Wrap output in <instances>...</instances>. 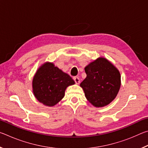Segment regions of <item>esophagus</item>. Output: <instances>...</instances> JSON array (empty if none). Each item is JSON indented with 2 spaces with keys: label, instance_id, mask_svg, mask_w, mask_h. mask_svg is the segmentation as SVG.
I'll return each instance as SVG.
<instances>
[{
  "label": "esophagus",
  "instance_id": "obj_1",
  "mask_svg": "<svg viewBox=\"0 0 148 148\" xmlns=\"http://www.w3.org/2000/svg\"><path fill=\"white\" fill-rule=\"evenodd\" d=\"M73 79L74 80L75 83H76V84H79L80 80H79V78L78 77H77V76H74V77H73Z\"/></svg>",
  "mask_w": 148,
  "mask_h": 148
}]
</instances>
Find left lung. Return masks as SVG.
<instances>
[{
    "instance_id": "left-lung-1",
    "label": "left lung",
    "mask_w": 148,
    "mask_h": 148,
    "mask_svg": "<svg viewBox=\"0 0 148 148\" xmlns=\"http://www.w3.org/2000/svg\"><path fill=\"white\" fill-rule=\"evenodd\" d=\"M86 78L80 84L86 99L96 107L110 104L121 86L119 72L107 59L100 57L85 68Z\"/></svg>"
}]
</instances>
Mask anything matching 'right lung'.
Returning a JSON list of instances; mask_svg holds the SVG:
<instances>
[{"instance_id":"add662e5","label":"right lung","mask_w":148,"mask_h":148,"mask_svg":"<svg viewBox=\"0 0 148 148\" xmlns=\"http://www.w3.org/2000/svg\"><path fill=\"white\" fill-rule=\"evenodd\" d=\"M74 84L69 74L55 66L53 63L46 62L35 74L32 88L34 96L39 102L52 106L63 98L66 87Z\"/></svg>"}]
</instances>
